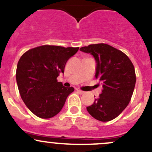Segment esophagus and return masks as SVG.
Here are the masks:
<instances>
[{"instance_id":"obj_1","label":"esophagus","mask_w":152,"mask_h":152,"mask_svg":"<svg viewBox=\"0 0 152 152\" xmlns=\"http://www.w3.org/2000/svg\"><path fill=\"white\" fill-rule=\"evenodd\" d=\"M76 91H77V92H79V94H81H81H84V92H83V91L80 90V89H76Z\"/></svg>"}]
</instances>
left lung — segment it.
<instances>
[{"mask_svg":"<svg viewBox=\"0 0 152 152\" xmlns=\"http://www.w3.org/2000/svg\"><path fill=\"white\" fill-rule=\"evenodd\" d=\"M80 51L95 58V78L97 85L103 87L98 97L87 107V111L101 122L112 120L130 101L136 81L133 65L125 54L108 44H91Z\"/></svg>","mask_w":152,"mask_h":152,"instance_id":"1","label":"left lung"}]
</instances>
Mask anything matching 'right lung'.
<instances>
[{
    "mask_svg": "<svg viewBox=\"0 0 152 152\" xmlns=\"http://www.w3.org/2000/svg\"><path fill=\"white\" fill-rule=\"evenodd\" d=\"M79 47L44 45L30 49L20 57L16 79L20 95L30 111L42 119L55 116L63 108L73 87H65L57 76Z\"/></svg>",
    "mask_w": 152,
    "mask_h": 152,
    "instance_id": "add662e5",
    "label": "right lung"
}]
</instances>
